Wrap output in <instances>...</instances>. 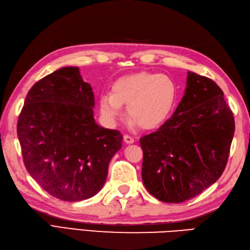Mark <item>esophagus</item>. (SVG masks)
<instances>
[{"label":"esophagus","mask_w":250,"mask_h":250,"mask_svg":"<svg viewBox=\"0 0 250 250\" xmlns=\"http://www.w3.org/2000/svg\"><path fill=\"white\" fill-rule=\"evenodd\" d=\"M124 141L125 144H133L134 143V139L130 135H125L124 136Z\"/></svg>","instance_id":"esophagus-1"}]
</instances>
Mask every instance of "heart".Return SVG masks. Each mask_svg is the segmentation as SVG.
Here are the masks:
<instances>
[{"instance_id": "1", "label": "heart", "mask_w": 250, "mask_h": 250, "mask_svg": "<svg viewBox=\"0 0 250 250\" xmlns=\"http://www.w3.org/2000/svg\"><path fill=\"white\" fill-rule=\"evenodd\" d=\"M178 86L167 75L138 72L120 77L111 84V93L100 96V111L109 125H115L126 104L130 125L156 129L167 121L177 106Z\"/></svg>"}]
</instances>
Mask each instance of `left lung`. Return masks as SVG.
<instances>
[{
  "instance_id": "1",
  "label": "left lung",
  "mask_w": 250,
  "mask_h": 250,
  "mask_svg": "<svg viewBox=\"0 0 250 250\" xmlns=\"http://www.w3.org/2000/svg\"><path fill=\"white\" fill-rule=\"evenodd\" d=\"M235 122L216 82L188 71L172 117L142 136V179L150 195L178 204L197 196L221 177Z\"/></svg>"
}]
</instances>
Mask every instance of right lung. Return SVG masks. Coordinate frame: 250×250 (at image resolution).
Listing matches in <instances>:
<instances>
[{
	"label": "right lung",
	"instance_id": "right-lung-1",
	"mask_svg": "<svg viewBox=\"0 0 250 250\" xmlns=\"http://www.w3.org/2000/svg\"><path fill=\"white\" fill-rule=\"evenodd\" d=\"M94 106L79 68L63 67L31 87L19 115L17 135L29 174L65 202L99 193L110 159L122 147L119 131L96 124Z\"/></svg>",
	"mask_w": 250,
	"mask_h": 250
}]
</instances>
